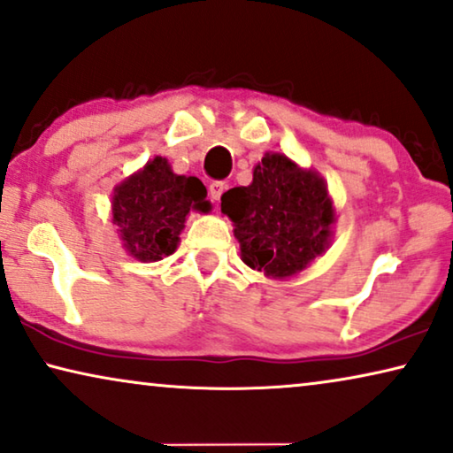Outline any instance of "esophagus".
<instances>
[{
  "instance_id": "1",
  "label": "esophagus",
  "mask_w": 453,
  "mask_h": 453,
  "mask_svg": "<svg viewBox=\"0 0 453 453\" xmlns=\"http://www.w3.org/2000/svg\"><path fill=\"white\" fill-rule=\"evenodd\" d=\"M225 189H226V185L222 183V181H214V183H210L208 194H210V197H212V202H219V200H220V196L225 194Z\"/></svg>"
}]
</instances>
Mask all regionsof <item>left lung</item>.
<instances>
[{"label":"left lung","instance_id":"obj_1","mask_svg":"<svg viewBox=\"0 0 453 453\" xmlns=\"http://www.w3.org/2000/svg\"><path fill=\"white\" fill-rule=\"evenodd\" d=\"M233 222L241 259L274 280H287L324 256L332 243L336 208L318 171L282 152H265L253 181L220 197Z\"/></svg>","mask_w":453,"mask_h":453}]
</instances>
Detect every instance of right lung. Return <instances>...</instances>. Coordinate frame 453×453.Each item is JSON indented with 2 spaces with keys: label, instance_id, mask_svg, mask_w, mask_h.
Here are the masks:
<instances>
[{
  "label": "right lung",
  "instance_id": "1",
  "mask_svg": "<svg viewBox=\"0 0 453 453\" xmlns=\"http://www.w3.org/2000/svg\"><path fill=\"white\" fill-rule=\"evenodd\" d=\"M191 210L208 214L206 188L197 177L173 173L169 160L154 157L115 185L111 212L123 250L138 262H158L179 245Z\"/></svg>",
  "mask_w": 453,
  "mask_h": 453
}]
</instances>
